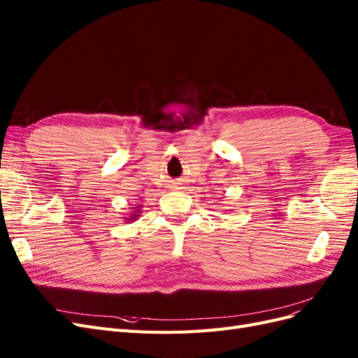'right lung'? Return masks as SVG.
Listing matches in <instances>:
<instances>
[{"label":"right lung","mask_w":358,"mask_h":358,"mask_svg":"<svg viewBox=\"0 0 358 358\" xmlns=\"http://www.w3.org/2000/svg\"><path fill=\"white\" fill-rule=\"evenodd\" d=\"M140 213H142V204H137V208H131V212L128 213L125 222H131V221H137V218H140Z\"/></svg>","instance_id":"right-lung-1"}]
</instances>
